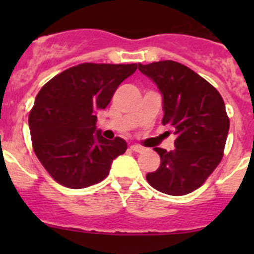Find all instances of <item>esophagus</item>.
Wrapping results in <instances>:
<instances>
[{
  "mask_svg": "<svg viewBox=\"0 0 254 254\" xmlns=\"http://www.w3.org/2000/svg\"><path fill=\"white\" fill-rule=\"evenodd\" d=\"M130 148H131L134 152H142V151L145 150V148H143L142 146H140V145H131V146H130Z\"/></svg>",
  "mask_w": 254,
  "mask_h": 254,
  "instance_id": "obj_1",
  "label": "esophagus"
}]
</instances>
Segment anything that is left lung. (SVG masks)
Returning a JSON list of instances; mask_svg holds the SVG:
<instances>
[{
	"instance_id": "obj_1",
	"label": "left lung",
	"mask_w": 254,
	"mask_h": 254,
	"mask_svg": "<svg viewBox=\"0 0 254 254\" xmlns=\"http://www.w3.org/2000/svg\"><path fill=\"white\" fill-rule=\"evenodd\" d=\"M162 94V124L175 130L176 148L155 147L161 165L147 173L151 187L168 195H186L203 186L224 155L230 120L214 86L187 66L172 60L142 65Z\"/></svg>"
}]
</instances>
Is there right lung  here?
<instances>
[{
	"instance_id": "obj_1",
	"label": "right lung",
	"mask_w": 254,
	"mask_h": 254,
	"mask_svg": "<svg viewBox=\"0 0 254 254\" xmlns=\"http://www.w3.org/2000/svg\"><path fill=\"white\" fill-rule=\"evenodd\" d=\"M137 64H81L43 86L29 113L33 148L61 186L81 189L103 181L114 158L127 151L122 137L107 140L97 130L98 109H106Z\"/></svg>"
}]
</instances>
